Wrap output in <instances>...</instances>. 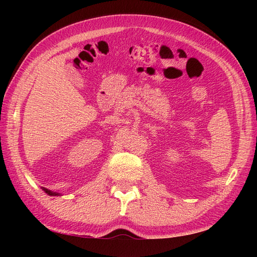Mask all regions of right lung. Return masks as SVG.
<instances>
[{"instance_id":"right-lung-1","label":"right lung","mask_w":257,"mask_h":257,"mask_svg":"<svg viewBox=\"0 0 257 257\" xmlns=\"http://www.w3.org/2000/svg\"><path fill=\"white\" fill-rule=\"evenodd\" d=\"M43 190L45 191V192L48 194V195H59V193H56V192H53V191H51V190H48V189H45V188H43Z\"/></svg>"}]
</instances>
